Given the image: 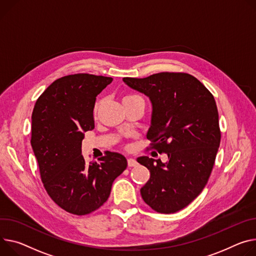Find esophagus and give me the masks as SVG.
Returning a JSON list of instances; mask_svg holds the SVG:
<instances>
[{
    "instance_id": "34e87169",
    "label": "esophagus",
    "mask_w": 256,
    "mask_h": 256,
    "mask_svg": "<svg viewBox=\"0 0 256 256\" xmlns=\"http://www.w3.org/2000/svg\"><path fill=\"white\" fill-rule=\"evenodd\" d=\"M136 164H138V162H136V159H134V158H128V166L130 168L136 166Z\"/></svg>"
}]
</instances>
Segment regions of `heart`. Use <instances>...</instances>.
Segmentation results:
<instances>
[{
	"instance_id": "heart-1",
	"label": "heart",
	"mask_w": 256,
	"mask_h": 256,
	"mask_svg": "<svg viewBox=\"0 0 256 256\" xmlns=\"http://www.w3.org/2000/svg\"><path fill=\"white\" fill-rule=\"evenodd\" d=\"M136 97H138L136 95H134V94H130V95H126L124 98V100H128V99H132V98H136ZM97 109H98V105L96 106V108H95V113L97 112Z\"/></svg>"
}]
</instances>
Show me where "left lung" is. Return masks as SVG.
Here are the masks:
<instances>
[{
	"instance_id": "obj_1",
	"label": "left lung",
	"mask_w": 256,
	"mask_h": 256,
	"mask_svg": "<svg viewBox=\"0 0 256 256\" xmlns=\"http://www.w3.org/2000/svg\"><path fill=\"white\" fill-rule=\"evenodd\" d=\"M122 80L150 99L147 138L152 148L168 157L166 164L148 156L136 159L150 170L142 198L157 212H176L202 192L210 176L220 143L216 100L188 74L160 72Z\"/></svg>"
}]
</instances>
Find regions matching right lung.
I'll use <instances>...</instances> for the list:
<instances>
[{
  "label": "right lung",
  "mask_w": 256,
  "mask_h": 256,
  "mask_svg": "<svg viewBox=\"0 0 256 256\" xmlns=\"http://www.w3.org/2000/svg\"><path fill=\"white\" fill-rule=\"evenodd\" d=\"M112 80L88 74L63 76L44 90L32 111L30 144L42 182L69 214L84 216L101 207L128 166L120 153L107 152L90 164L82 155L84 132L95 128L96 97Z\"/></svg>",
  "instance_id": "1"
}]
</instances>
